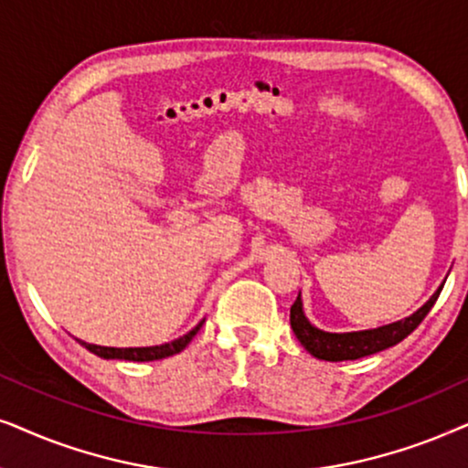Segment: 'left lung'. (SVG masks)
Segmentation results:
<instances>
[{
	"instance_id": "1",
	"label": "left lung",
	"mask_w": 468,
	"mask_h": 468,
	"mask_svg": "<svg viewBox=\"0 0 468 468\" xmlns=\"http://www.w3.org/2000/svg\"><path fill=\"white\" fill-rule=\"evenodd\" d=\"M441 289L442 287H439V292L431 295L428 303H425L419 311L412 313L410 317L387 324V326L380 328L360 330V333H326V330L315 328L304 315L303 298H300V295L292 304L289 322H292L293 335L298 336L300 343H303L304 350L313 354L315 358L333 360V363H336V360H356L369 356V354L387 350V347L406 339V336L423 322V317L428 315L431 306H434Z\"/></svg>"
}]
</instances>
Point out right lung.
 I'll list each match as a JSON object with an SVG mask.
<instances>
[{
    "label": "right lung",
    "instance_id": "obj_1",
    "mask_svg": "<svg viewBox=\"0 0 468 468\" xmlns=\"http://www.w3.org/2000/svg\"><path fill=\"white\" fill-rule=\"evenodd\" d=\"M203 322L197 324L190 333L179 336V339L170 341V343H162V346H151V347H103V346H94V343H86L80 341L81 346L86 347L88 352L97 354L101 358H118V360H133V363H144V360H159V358H168L173 354H179L181 350H186L187 343L194 339V335L198 333Z\"/></svg>",
    "mask_w": 468,
    "mask_h": 468
}]
</instances>
